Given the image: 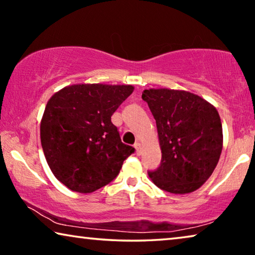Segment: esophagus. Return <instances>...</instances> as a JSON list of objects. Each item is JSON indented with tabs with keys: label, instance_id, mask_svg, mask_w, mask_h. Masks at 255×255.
<instances>
[{
	"label": "esophagus",
	"instance_id": "34e87169",
	"mask_svg": "<svg viewBox=\"0 0 255 255\" xmlns=\"http://www.w3.org/2000/svg\"><path fill=\"white\" fill-rule=\"evenodd\" d=\"M134 147H135V149H136V154L139 155L140 153H142V147H140V144H139V143H135Z\"/></svg>",
	"mask_w": 255,
	"mask_h": 255
}]
</instances>
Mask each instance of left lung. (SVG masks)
Segmentation results:
<instances>
[{"instance_id":"8db88e82","label":"left lung","mask_w":255,"mask_h":255,"mask_svg":"<svg viewBox=\"0 0 255 255\" xmlns=\"http://www.w3.org/2000/svg\"><path fill=\"white\" fill-rule=\"evenodd\" d=\"M154 117L162 152L148 177L172 194L199 189L215 170L222 151V125L215 106L194 93L149 88L142 93Z\"/></svg>"}]
</instances>
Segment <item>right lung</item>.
Here are the masks:
<instances>
[{
    "instance_id": "right-lung-1",
    "label": "right lung",
    "mask_w": 255,
    "mask_h": 255,
    "mask_svg": "<svg viewBox=\"0 0 255 255\" xmlns=\"http://www.w3.org/2000/svg\"><path fill=\"white\" fill-rule=\"evenodd\" d=\"M132 85L74 84L51 96L40 120V143L55 178L88 194L118 176L134 147L124 144L111 116Z\"/></svg>"
}]
</instances>
